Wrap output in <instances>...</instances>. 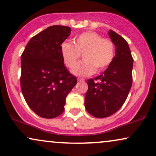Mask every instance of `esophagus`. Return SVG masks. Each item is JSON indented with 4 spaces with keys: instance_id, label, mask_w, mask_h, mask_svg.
I'll return each mask as SVG.
<instances>
[{
    "instance_id": "esophagus-1",
    "label": "esophagus",
    "mask_w": 156,
    "mask_h": 156,
    "mask_svg": "<svg viewBox=\"0 0 156 156\" xmlns=\"http://www.w3.org/2000/svg\"><path fill=\"white\" fill-rule=\"evenodd\" d=\"M78 81H84V80H85V79H83V78H78Z\"/></svg>"
}]
</instances>
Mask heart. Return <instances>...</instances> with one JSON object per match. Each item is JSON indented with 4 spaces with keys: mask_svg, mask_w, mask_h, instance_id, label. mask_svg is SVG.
<instances>
[{
    "mask_svg": "<svg viewBox=\"0 0 156 156\" xmlns=\"http://www.w3.org/2000/svg\"><path fill=\"white\" fill-rule=\"evenodd\" d=\"M65 65L72 68L76 60L83 54V61L72 69L73 74L78 76H91L105 70L111 65L115 57V45L111 40L102 38L96 32L86 31L80 33L73 43L64 41L60 46Z\"/></svg>",
    "mask_w": 156,
    "mask_h": 156,
    "instance_id": "heart-1",
    "label": "heart"
}]
</instances>
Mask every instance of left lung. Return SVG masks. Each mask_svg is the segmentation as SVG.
Segmentation results:
<instances>
[{"label":"left lung","instance_id":"left-lung-1","mask_svg":"<svg viewBox=\"0 0 156 156\" xmlns=\"http://www.w3.org/2000/svg\"><path fill=\"white\" fill-rule=\"evenodd\" d=\"M115 46L111 65L102 74L87 80L85 108L99 119L109 117L123 106L132 84L133 57L128 43L112 30L108 33Z\"/></svg>","mask_w":156,"mask_h":156}]
</instances>
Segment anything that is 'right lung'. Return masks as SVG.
<instances>
[{"label": "right lung", "instance_id": "1", "mask_svg": "<svg viewBox=\"0 0 156 156\" xmlns=\"http://www.w3.org/2000/svg\"><path fill=\"white\" fill-rule=\"evenodd\" d=\"M70 32L66 26L48 27L32 37L21 56L22 94L30 108L44 119L62 113L67 94L77 83L60 50Z\"/></svg>", "mask_w": 156, "mask_h": 156}]
</instances>
